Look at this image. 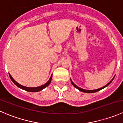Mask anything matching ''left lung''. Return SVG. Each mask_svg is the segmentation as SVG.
I'll return each mask as SVG.
<instances>
[{
  "instance_id": "1",
  "label": "left lung",
  "mask_w": 123,
  "mask_h": 123,
  "mask_svg": "<svg viewBox=\"0 0 123 123\" xmlns=\"http://www.w3.org/2000/svg\"><path fill=\"white\" fill-rule=\"evenodd\" d=\"M114 77H115V76L114 77H113V79H112V80H111V81H110V82H109L107 84V85H105V86L102 87H101V88H99V89H96V90H85V89H81V88L79 87H78L77 86H76V85H75V84H74V83L73 82V81H72L71 80V84H72V85H73V86H74L76 88V89H77L78 90H80V91L82 92H85V93H95V92H98V91H99V90H102V89H104V88L106 87V86H108L109 85H110V84L111 83V82H112V80H114Z\"/></svg>"
}]
</instances>
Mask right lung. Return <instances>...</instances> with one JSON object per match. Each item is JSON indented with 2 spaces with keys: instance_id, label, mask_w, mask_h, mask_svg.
<instances>
[{
  "instance_id": "right-lung-1",
  "label": "right lung",
  "mask_w": 123,
  "mask_h": 123,
  "mask_svg": "<svg viewBox=\"0 0 123 123\" xmlns=\"http://www.w3.org/2000/svg\"><path fill=\"white\" fill-rule=\"evenodd\" d=\"M9 75L10 79H11V80L13 81V83L15 84V85L16 86H18V87L20 88V89H23V90H26V91H27V92H39V91H40V90H43V89H44V88L46 87H48V86L49 85V84L50 83V82H51L52 78V75L51 76H50V79H49V81H48L47 83H46L44 85L36 87H28L20 85V84H19L18 83H17V81H16L15 80H14V79L12 77V76L11 75V74H9Z\"/></svg>"
}]
</instances>
